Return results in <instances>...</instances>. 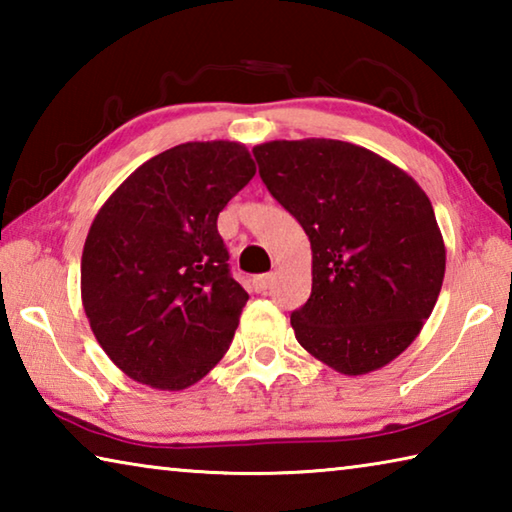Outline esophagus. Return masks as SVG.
Wrapping results in <instances>:
<instances>
[{"label":"esophagus","instance_id":"1","mask_svg":"<svg viewBox=\"0 0 512 512\" xmlns=\"http://www.w3.org/2000/svg\"><path fill=\"white\" fill-rule=\"evenodd\" d=\"M271 280H273V275H257V277H253V289L257 293H264L268 287H271Z\"/></svg>","mask_w":512,"mask_h":512}]
</instances>
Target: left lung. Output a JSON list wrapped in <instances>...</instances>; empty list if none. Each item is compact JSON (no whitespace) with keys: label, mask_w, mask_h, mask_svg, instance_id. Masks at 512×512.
<instances>
[{"label":"left lung","mask_w":512,"mask_h":512,"mask_svg":"<svg viewBox=\"0 0 512 512\" xmlns=\"http://www.w3.org/2000/svg\"><path fill=\"white\" fill-rule=\"evenodd\" d=\"M253 153L311 244V296L291 314L298 343L341 375L384 368L415 341L443 287L445 241L429 196L350 142L275 140Z\"/></svg>","instance_id":"8db88e82"}]
</instances>
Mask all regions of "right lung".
Returning a JSON list of instances; mask_svg holds the SVG:
<instances>
[{
	"label": "right lung",
	"mask_w": 512,
	"mask_h": 512,
	"mask_svg": "<svg viewBox=\"0 0 512 512\" xmlns=\"http://www.w3.org/2000/svg\"><path fill=\"white\" fill-rule=\"evenodd\" d=\"M253 176L244 144L187 142L146 160L101 205L81 300L124 375L183 391L228 352L248 293L230 275L216 219Z\"/></svg>",
	"instance_id": "1"
}]
</instances>
